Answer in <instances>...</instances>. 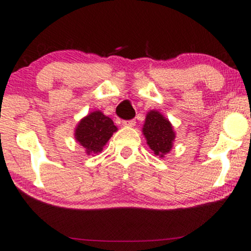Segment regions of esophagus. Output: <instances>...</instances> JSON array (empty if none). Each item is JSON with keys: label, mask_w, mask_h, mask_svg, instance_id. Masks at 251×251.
I'll return each mask as SVG.
<instances>
[{"label": "esophagus", "mask_w": 251, "mask_h": 251, "mask_svg": "<svg viewBox=\"0 0 251 251\" xmlns=\"http://www.w3.org/2000/svg\"><path fill=\"white\" fill-rule=\"evenodd\" d=\"M123 125L125 126V127H132V126L135 125V122L134 120H124Z\"/></svg>", "instance_id": "esophagus-1"}]
</instances>
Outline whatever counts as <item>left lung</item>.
Instances as JSON below:
<instances>
[{"label":"left lung","mask_w":251,"mask_h":251,"mask_svg":"<svg viewBox=\"0 0 251 251\" xmlns=\"http://www.w3.org/2000/svg\"><path fill=\"white\" fill-rule=\"evenodd\" d=\"M143 133L155 155L163 158L171 151L176 134L171 123L160 112L152 109L146 114Z\"/></svg>","instance_id":"left-lung-1"}]
</instances>
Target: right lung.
Listing matches in <instances>:
<instances>
[{
    "instance_id": "add662e5",
    "label": "right lung",
    "mask_w": 251,
    "mask_h": 251,
    "mask_svg": "<svg viewBox=\"0 0 251 251\" xmlns=\"http://www.w3.org/2000/svg\"><path fill=\"white\" fill-rule=\"evenodd\" d=\"M117 129L111 118L102 112L94 111L80 120L74 135L76 142L86 150V153H99Z\"/></svg>"
}]
</instances>
